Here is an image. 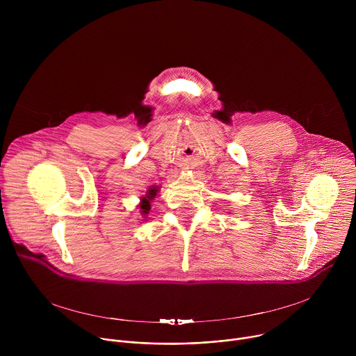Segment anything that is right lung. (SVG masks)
<instances>
[{"label":"right lung","instance_id":"right-lung-1","mask_svg":"<svg viewBox=\"0 0 356 356\" xmlns=\"http://www.w3.org/2000/svg\"><path fill=\"white\" fill-rule=\"evenodd\" d=\"M158 191H159V186H150L146 190V194L140 197V202L138 204V209H139V213H140L142 218L147 217V214L150 211V201L156 197Z\"/></svg>","mask_w":356,"mask_h":356}]
</instances>
